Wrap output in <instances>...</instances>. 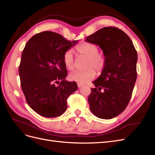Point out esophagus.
Here are the masks:
<instances>
[{"label": "esophagus", "mask_w": 155, "mask_h": 155, "mask_svg": "<svg viewBox=\"0 0 155 155\" xmlns=\"http://www.w3.org/2000/svg\"><path fill=\"white\" fill-rule=\"evenodd\" d=\"M77 85H78V87L79 88V87H82L83 86V85L82 84H81V83H77Z\"/></svg>", "instance_id": "esophagus-1"}]
</instances>
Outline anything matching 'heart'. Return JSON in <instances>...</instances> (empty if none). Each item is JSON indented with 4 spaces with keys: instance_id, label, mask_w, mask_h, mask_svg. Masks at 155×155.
Instances as JSON below:
<instances>
[{
    "instance_id": "1",
    "label": "heart",
    "mask_w": 155,
    "mask_h": 155,
    "mask_svg": "<svg viewBox=\"0 0 155 155\" xmlns=\"http://www.w3.org/2000/svg\"><path fill=\"white\" fill-rule=\"evenodd\" d=\"M77 52L81 56L87 58L86 68L85 71H77L70 74V80L81 84L86 83L95 78V69L98 73H101L104 70L107 59L105 56L99 53V49L95 45L84 42L79 44L76 47ZM63 61L65 67L72 71L74 69V58L72 51L68 50L65 51L63 55Z\"/></svg>"
}]
</instances>
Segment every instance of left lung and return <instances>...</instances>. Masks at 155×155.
I'll use <instances>...</instances> for the list:
<instances>
[{
	"instance_id": "8db88e82",
	"label": "left lung",
	"mask_w": 155,
	"mask_h": 155,
	"mask_svg": "<svg viewBox=\"0 0 155 155\" xmlns=\"http://www.w3.org/2000/svg\"><path fill=\"white\" fill-rule=\"evenodd\" d=\"M85 41L99 46L107 59L100 76L92 82L96 88L88 98L91 111L99 118H113L126 109L132 96L137 51L129 37L116 27L102 28Z\"/></svg>"
}]
</instances>
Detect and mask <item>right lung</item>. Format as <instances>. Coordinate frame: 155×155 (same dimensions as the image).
<instances>
[{
	"label": "right lung",
	"instance_id": "1",
	"mask_svg": "<svg viewBox=\"0 0 155 155\" xmlns=\"http://www.w3.org/2000/svg\"><path fill=\"white\" fill-rule=\"evenodd\" d=\"M77 41L46 31L33 36L22 51L18 68L22 90L27 104L42 116L63 114L67 98L78 89L76 82L65 79L68 72L63 61L65 51Z\"/></svg>",
	"mask_w": 155,
	"mask_h": 155
}]
</instances>
